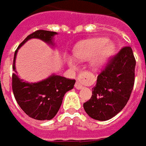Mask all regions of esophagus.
I'll use <instances>...</instances> for the list:
<instances>
[{
	"instance_id": "obj_1",
	"label": "esophagus",
	"mask_w": 146,
	"mask_h": 146,
	"mask_svg": "<svg viewBox=\"0 0 146 146\" xmlns=\"http://www.w3.org/2000/svg\"><path fill=\"white\" fill-rule=\"evenodd\" d=\"M85 77H86V72H82L78 75V80L75 84V87L76 89L81 90L82 88H84V86L82 85V81L85 79Z\"/></svg>"
}]
</instances>
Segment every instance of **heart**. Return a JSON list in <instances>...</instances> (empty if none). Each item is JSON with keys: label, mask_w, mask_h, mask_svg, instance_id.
Wrapping results in <instances>:
<instances>
[{"label": "heart", "mask_w": 146, "mask_h": 146, "mask_svg": "<svg viewBox=\"0 0 146 146\" xmlns=\"http://www.w3.org/2000/svg\"><path fill=\"white\" fill-rule=\"evenodd\" d=\"M113 52V46L108 44V39L103 38L82 42L74 50L77 59L82 60H91V65L95 69L101 68L106 64ZM67 62L72 67L76 66V60L71 56L67 58Z\"/></svg>", "instance_id": "1"}]
</instances>
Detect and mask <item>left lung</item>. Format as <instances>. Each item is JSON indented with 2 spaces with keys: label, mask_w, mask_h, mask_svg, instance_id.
Here are the masks:
<instances>
[{
  "label": "left lung",
  "mask_w": 146,
  "mask_h": 146,
  "mask_svg": "<svg viewBox=\"0 0 146 146\" xmlns=\"http://www.w3.org/2000/svg\"><path fill=\"white\" fill-rule=\"evenodd\" d=\"M135 64L130 47H123L109 60L98 76L91 99L83 104L91 118L106 121L117 115L125 107L135 84Z\"/></svg>",
  "instance_id": "8db88e82"
}]
</instances>
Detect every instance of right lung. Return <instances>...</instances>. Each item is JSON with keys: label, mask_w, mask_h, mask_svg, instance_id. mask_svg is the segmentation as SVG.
Wrapping results in <instances>:
<instances>
[{"label": "right lung", "mask_w": 146, "mask_h": 146, "mask_svg": "<svg viewBox=\"0 0 146 146\" xmlns=\"http://www.w3.org/2000/svg\"><path fill=\"white\" fill-rule=\"evenodd\" d=\"M55 34H57L55 32L37 30L29 34L19 44L14 54L12 69L15 73L12 74V91L15 99L27 115L37 120H49L56 115L62 104L64 94L73 89L76 80L52 75L37 83L24 82L17 76L16 56L18 48L31 38H39L54 45L53 38Z\"/></svg>", "instance_id": "right-lung-1"}]
</instances>
